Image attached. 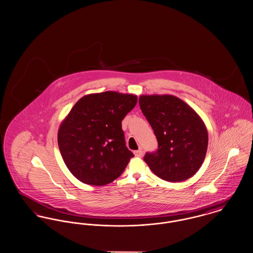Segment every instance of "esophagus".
Here are the masks:
<instances>
[{
    "label": "esophagus",
    "instance_id": "esophagus-1",
    "mask_svg": "<svg viewBox=\"0 0 253 253\" xmlns=\"http://www.w3.org/2000/svg\"><path fill=\"white\" fill-rule=\"evenodd\" d=\"M134 155L136 157H142V156H143V151H142V150L135 151Z\"/></svg>",
    "mask_w": 253,
    "mask_h": 253
}]
</instances>
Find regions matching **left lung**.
<instances>
[{"instance_id":"8db88e82","label":"left lung","mask_w":253,"mask_h":253,"mask_svg":"<svg viewBox=\"0 0 253 253\" xmlns=\"http://www.w3.org/2000/svg\"><path fill=\"white\" fill-rule=\"evenodd\" d=\"M139 105L158 142V150L144 157L152 172L169 182L193 176L202 167L208 146L201 116L172 95H142Z\"/></svg>"}]
</instances>
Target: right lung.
Listing matches in <instances>:
<instances>
[{
    "instance_id": "obj_1",
    "label": "right lung",
    "mask_w": 253,
    "mask_h": 253,
    "mask_svg": "<svg viewBox=\"0 0 253 253\" xmlns=\"http://www.w3.org/2000/svg\"><path fill=\"white\" fill-rule=\"evenodd\" d=\"M137 96L115 91L85 95L60 124L58 148L65 165L80 181L103 186L118 178L133 153L125 141L122 121Z\"/></svg>"
}]
</instances>
